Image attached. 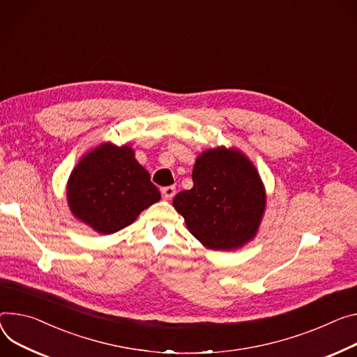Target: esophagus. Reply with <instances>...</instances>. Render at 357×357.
Masks as SVG:
<instances>
[{
  "label": "esophagus",
  "instance_id": "1",
  "mask_svg": "<svg viewBox=\"0 0 357 357\" xmlns=\"http://www.w3.org/2000/svg\"><path fill=\"white\" fill-rule=\"evenodd\" d=\"M160 192H162V197H164L165 199H172L174 197H175V192H176V188L175 186H165V188H162L160 189Z\"/></svg>",
  "mask_w": 357,
  "mask_h": 357
}]
</instances>
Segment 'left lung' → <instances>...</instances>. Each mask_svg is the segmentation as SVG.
Returning a JSON list of instances; mask_svg holds the SVG:
<instances>
[{
    "label": "left lung",
    "mask_w": 357,
    "mask_h": 357,
    "mask_svg": "<svg viewBox=\"0 0 357 357\" xmlns=\"http://www.w3.org/2000/svg\"><path fill=\"white\" fill-rule=\"evenodd\" d=\"M193 188L174 198L189 232L206 248L226 250L252 239L265 211V190L250 162L235 149L204 152Z\"/></svg>",
    "instance_id": "obj_1"
}]
</instances>
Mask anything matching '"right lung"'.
Segmentation results:
<instances>
[{
	"label": "right lung",
	"instance_id": "obj_1",
	"mask_svg": "<svg viewBox=\"0 0 357 357\" xmlns=\"http://www.w3.org/2000/svg\"><path fill=\"white\" fill-rule=\"evenodd\" d=\"M159 199L158 188L129 146L107 144L93 149L68 181L73 213L104 235L126 228Z\"/></svg>",
	"mask_w": 357,
	"mask_h": 357
}]
</instances>
